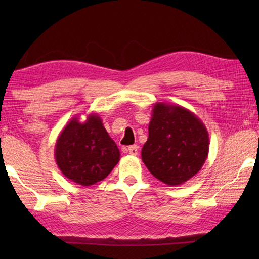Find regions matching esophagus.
Wrapping results in <instances>:
<instances>
[{
  "label": "esophagus",
  "mask_w": 259,
  "mask_h": 259,
  "mask_svg": "<svg viewBox=\"0 0 259 259\" xmlns=\"http://www.w3.org/2000/svg\"><path fill=\"white\" fill-rule=\"evenodd\" d=\"M138 150H139V148H138L137 145H133V146H129L128 150H126V151H128V153H129L130 155H137L138 154Z\"/></svg>",
  "instance_id": "34e87169"
}]
</instances>
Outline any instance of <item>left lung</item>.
Here are the masks:
<instances>
[{
  "mask_svg": "<svg viewBox=\"0 0 259 259\" xmlns=\"http://www.w3.org/2000/svg\"><path fill=\"white\" fill-rule=\"evenodd\" d=\"M208 130L194 113L179 105L156 103L142 160L150 172L170 186L198 174L209 153Z\"/></svg>",
  "mask_w": 259,
  "mask_h": 259,
  "instance_id": "left-lung-1",
  "label": "left lung"
}]
</instances>
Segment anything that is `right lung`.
I'll return each instance as SVG.
<instances>
[{
  "mask_svg": "<svg viewBox=\"0 0 259 259\" xmlns=\"http://www.w3.org/2000/svg\"><path fill=\"white\" fill-rule=\"evenodd\" d=\"M120 155L97 113L89 114L84 122L74 116L61 130L55 145V160L61 174L82 186L106 178Z\"/></svg>",
  "mask_w": 259,
  "mask_h": 259,
  "instance_id": "right-lung-1",
  "label": "right lung"
}]
</instances>
